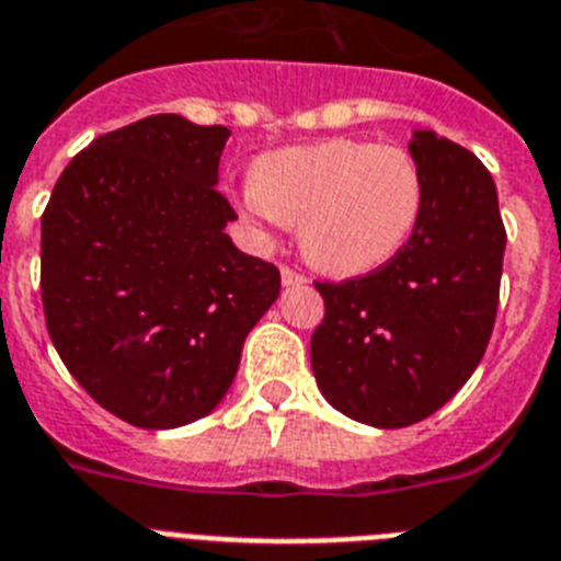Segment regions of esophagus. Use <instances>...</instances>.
<instances>
[{
    "mask_svg": "<svg viewBox=\"0 0 561 561\" xmlns=\"http://www.w3.org/2000/svg\"><path fill=\"white\" fill-rule=\"evenodd\" d=\"M305 282H308V276L296 274L294 267L282 265V285H285V287H290V285H305Z\"/></svg>",
    "mask_w": 561,
    "mask_h": 561,
    "instance_id": "1",
    "label": "esophagus"
}]
</instances>
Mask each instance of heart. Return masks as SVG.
<instances>
[{"label": "heart", "instance_id": "heart-1", "mask_svg": "<svg viewBox=\"0 0 561 561\" xmlns=\"http://www.w3.org/2000/svg\"><path fill=\"white\" fill-rule=\"evenodd\" d=\"M242 206L265 226H299L308 262L339 279L392 262L423 211V174L401 146L330 138L253 163Z\"/></svg>", "mask_w": 561, "mask_h": 561}]
</instances>
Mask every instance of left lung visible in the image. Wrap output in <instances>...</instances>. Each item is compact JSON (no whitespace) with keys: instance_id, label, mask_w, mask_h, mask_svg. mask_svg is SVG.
I'll return each mask as SVG.
<instances>
[{"instance_id":"obj_1","label":"left lung","mask_w":561,"mask_h":561,"mask_svg":"<svg viewBox=\"0 0 561 561\" xmlns=\"http://www.w3.org/2000/svg\"><path fill=\"white\" fill-rule=\"evenodd\" d=\"M423 211L396 260L362 279L316 282L324 321L310 339L330 407L375 428L435 415L469 381L494 330L505 228L477 154L415 129Z\"/></svg>"}]
</instances>
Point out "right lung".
Segmentation results:
<instances>
[{
    "instance_id": "right-lung-1",
    "label": "right lung",
    "mask_w": 561,
    "mask_h": 561,
    "mask_svg": "<svg viewBox=\"0 0 561 561\" xmlns=\"http://www.w3.org/2000/svg\"><path fill=\"white\" fill-rule=\"evenodd\" d=\"M231 129L149 115L70 160L42 217V301L65 367L140 428L206 417L279 271L226 233L217 192Z\"/></svg>"
}]
</instances>
